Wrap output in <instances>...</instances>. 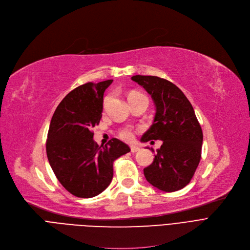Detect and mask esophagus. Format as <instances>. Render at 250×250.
Wrapping results in <instances>:
<instances>
[{"label": "esophagus", "mask_w": 250, "mask_h": 250, "mask_svg": "<svg viewBox=\"0 0 250 250\" xmlns=\"http://www.w3.org/2000/svg\"><path fill=\"white\" fill-rule=\"evenodd\" d=\"M138 151H140V148H139V147H137V146H130V152H132V153H136V152H138Z\"/></svg>", "instance_id": "obj_1"}]
</instances>
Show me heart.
<instances>
[{
    "label": "heart",
    "mask_w": 250,
    "mask_h": 250,
    "mask_svg": "<svg viewBox=\"0 0 250 250\" xmlns=\"http://www.w3.org/2000/svg\"><path fill=\"white\" fill-rule=\"evenodd\" d=\"M133 94H136V93H133ZM133 94H130V95H133ZM107 101H108V97L104 99V103H106ZM118 135H120V137L125 141H132L134 139V130L130 126H125L120 129Z\"/></svg>",
    "instance_id": "b5f03b06"
}]
</instances>
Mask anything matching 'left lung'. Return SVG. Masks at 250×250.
Segmentation results:
<instances>
[{
	"label": "left lung",
	"mask_w": 250,
	"mask_h": 250,
	"mask_svg": "<svg viewBox=\"0 0 250 250\" xmlns=\"http://www.w3.org/2000/svg\"><path fill=\"white\" fill-rule=\"evenodd\" d=\"M132 80L148 92L156 106L153 125L141 141L163 142L144 174L160 190H179L188 185L201 161L203 130L192 105L177 86L165 79L136 75Z\"/></svg>",
	"instance_id": "8db88e82"
}]
</instances>
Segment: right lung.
Masks as SVG:
<instances>
[{
  "label": "right lung",
  "mask_w": 250,
  "mask_h": 250,
  "mask_svg": "<svg viewBox=\"0 0 250 250\" xmlns=\"http://www.w3.org/2000/svg\"><path fill=\"white\" fill-rule=\"evenodd\" d=\"M112 80L86 83L65 96L51 117L46 155L61 185L78 198L89 199L106 188L113 176V161L130 151L115 138L107 145L94 142L92 128L102 116L103 94Z\"/></svg>",
  "instance_id": "right-lung-1"
}]
</instances>
